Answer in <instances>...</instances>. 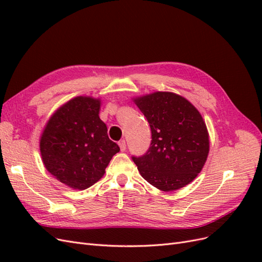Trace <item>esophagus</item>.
Masks as SVG:
<instances>
[{
    "label": "esophagus",
    "instance_id": "34e87169",
    "mask_svg": "<svg viewBox=\"0 0 262 262\" xmlns=\"http://www.w3.org/2000/svg\"><path fill=\"white\" fill-rule=\"evenodd\" d=\"M119 147H120V150L121 152H124L125 150V148H126V146H125V141L124 140H121V141H119Z\"/></svg>",
    "mask_w": 262,
    "mask_h": 262
}]
</instances>
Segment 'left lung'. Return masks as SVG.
<instances>
[{
    "label": "left lung",
    "mask_w": 262,
    "mask_h": 262,
    "mask_svg": "<svg viewBox=\"0 0 262 262\" xmlns=\"http://www.w3.org/2000/svg\"><path fill=\"white\" fill-rule=\"evenodd\" d=\"M152 131L147 153L132 157L148 184L168 192L189 185L207 162L210 137L201 114L187 98L171 92L133 97Z\"/></svg>",
    "instance_id": "1"
}]
</instances>
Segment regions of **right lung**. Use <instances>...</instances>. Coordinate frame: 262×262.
I'll list each match as a JSON object with an SVG mask.
<instances>
[{
	"mask_svg": "<svg viewBox=\"0 0 262 262\" xmlns=\"http://www.w3.org/2000/svg\"><path fill=\"white\" fill-rule=\"evenodd\" d=\"M101 99L76 96L48 119L39 140L46 169L74 190L90 188L102 178L120 148L109 140L100 120Z\"/></svg>",
	"mask_w": 262,
	"mask_h": 262,
	"instance_id": "add662e5",
	"label": "right lung"
}]
</instances>
